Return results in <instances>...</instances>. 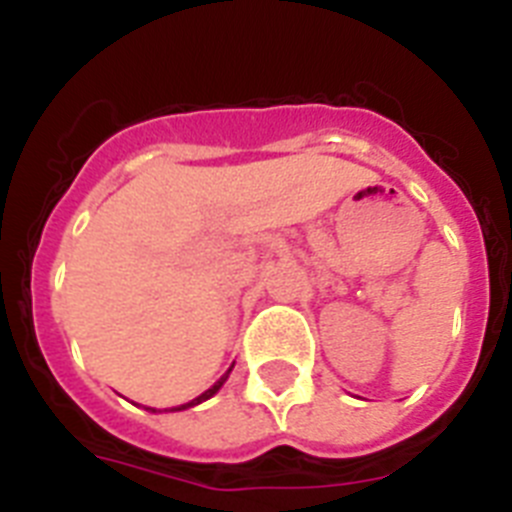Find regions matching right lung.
Returning <instances> with one entry per match:
<instances>
[{"label":"right lung","mask_w":512,"mask_h":512,"mask_svg":"<svg viewBox=\"0 0 512 512\" xmlns=\"http://www.w3.org/2000/svg\"><path fill=\"white\" fill-rule=\"evenodd\" d=\"M230 372H233V366H230L228 372H225V374H223V377H220V379H217V382H215V384H212L210 390H207V392H202V395H200V397H194V400H192V402H187V405H179V408H171V410H187V408H194V405H200V402L210 400V397H212V395H215V392H217V390H220V387H223V384H225V379H228V374H230ZM153 413H156V410H153Z\"/></svg>","instance_id":"add662e5"}]
</instances>
